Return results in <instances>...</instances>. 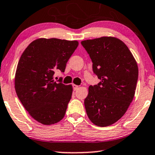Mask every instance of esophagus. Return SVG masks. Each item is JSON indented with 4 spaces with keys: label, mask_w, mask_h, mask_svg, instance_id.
Wrapping results in <instances>:
<instances>
[{
    "label": "esophagus",
    "mask_w": 155,
    "mask_h": 155,
    "mask_svg": "<svg viewBox=\"0 0 155 155\" xmlns=\"http://www.w3.org/2000/svg\"><path fill=\"white\" fill-rule=\"evenodd\" d=\"M72 86H73V89H74V91L77 90L78 88H79V86L76 85V84H73Z\"/></svg>",
    "instance_id": "esophagus-1"
}]
</instances>
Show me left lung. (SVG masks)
I'll return each mask as SVG.
<instances>
[{
  "label": "left lung",
  "mask_w": 155,
  "mask_h": 155,
  "mask_svg": "<svg viewBox=\"0 0 155 155\" xmlns=\"http://www.w3.org/2000/svg\"><path fill=\"white\" fill-rule=\"evenodd\" d=\"M92 61L100 83L89 87L84 100L87 114L94 125L108 126L125 114L133 100L139 69L124 42L112 37L81 41Z\"/></svg>",
  "instance_id": "obj_1"
}]
</instances>
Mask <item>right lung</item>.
Masks as SVG:
<instances>
[{
    "instance_id": "1",
    "label": "right lung",
    "mask_w": 155,
    "mask_h": 155,
    "mask_svg": "<svg viewBox=\"0 0 155 155\" xmlns=\"http://www.w3.org/2000/svg\"><path fill=\"white\" fill-rule=\"evenodd\" d=\"M79 45L77 41L40 38L22 53L15 75V89L29 115L44 125L56 124L66 114L71 98V85L55 81V71L64 72Z\"/></svg>"
}]
</instances>
